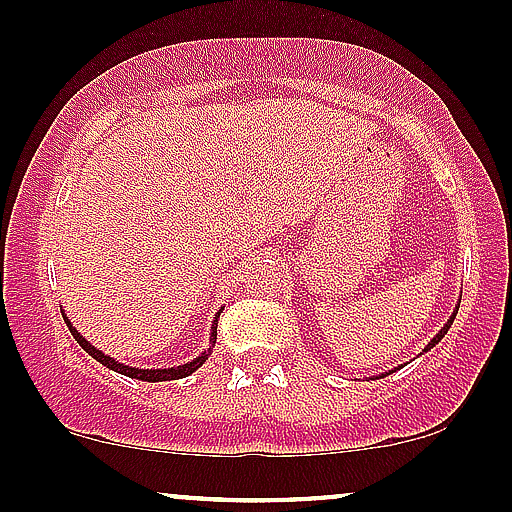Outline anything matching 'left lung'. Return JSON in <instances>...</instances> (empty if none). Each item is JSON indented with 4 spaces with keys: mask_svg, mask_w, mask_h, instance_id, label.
Instances as JSON below:
<instances>
[{
    "mask_svg": "<svg viewBox=\"0 0 512 512\" xmlns=\"http://www.w3.org/2000/svg\"><path fill=\"white\" fill-rule=\"evenodd\" d=\"M454 317H456V310L452 312V317H449V320H447V324H444V327H442V329H439V332H437V334H434V337L430 339V342H427V346H425V351H430V349H432V346H437V344H439V339H442V337H444V334H447V332H449V327H452ZM398 368H400V366H398ZM388 373H393V371H388ZM388 373H381V376H388ZM381 376H376V378H381Z\"/></svg>",
    "mask_w": 512,
    "mask_h": 512,
    "instance_id": "8db88e82",
    "label": "left lung"
}]
</instances>
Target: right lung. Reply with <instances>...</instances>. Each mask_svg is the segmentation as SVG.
I'll return each mask as SVG.
<instances>
[{
	"label": "right lung",
	"instance_id": "right-lung-1",
	"mask_svg": "<svg viewBox=\"0 0 512 512\" xmlns=\"http://www.w3.org/2000/svg\"><path fill=\"white\" fill-rule=\"evenodd\" d=\"M63 317H65V315H63ZM217 317H219V315H217ZM217 317H214V324H217ZM65 324H68V327H70V334H73V337H75V342H78V344L82 346V349H85L87 354L92 356V359L100 361V364H102V366H107L109 371H117V373H122V376L136 378V381H148V383H158V381H178V378L190 376V373H195L197 368H200L202 364H205L207 356L212 354V346L217 344V327H214V324H212L210 349L202 351L200 356H195V359L188 361V364L168 366V368H136V366H126V364H122V361H117V359H112V356L104 354V351L97 349V346H92L90 342H87L85 337H82V334L78 332V329H75L73 324H70L68 317H65Z\"/></svg>",
	"mask_w": 512,
	"mask_h": 512
}]
</instances>
